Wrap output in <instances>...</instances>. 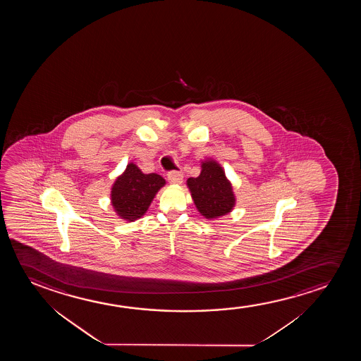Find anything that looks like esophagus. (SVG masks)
<instances>
[{
	"label": "esophagus",
	"mask_w": 361,
	"mask_h": 361,
	"mask_svg": "<svg viewBox=\"0 0 361 361\" xmlns=\"http://www.w3.org/2000/svg\"><path fill=\"white\" fill-rule=\"evenodd\" d=\"M183 175L181 171L173 170L168 173V180L170 183H183Z\"/></svg>",
	"instance_id": "obj_1"
}]
</instances>
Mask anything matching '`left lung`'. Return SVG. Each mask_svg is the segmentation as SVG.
<instances>
[{
    "label": "left lung",
    "instance_id": "1",
    "mask_svg": "<svg viewBox=\"0 0 361 361\" xmlns=\"http://www.w3.org/2000/svg\"><path fill=\"white\" fill-rule=\"evenodd\" d=\"M188 186L198 212L206 218H217L232 211L235 203L232 185L219 164L203 161L197 178H190Z\"/></svg>",
    "mask_w": 361,
    "mask_h": 361
}]
</instances>
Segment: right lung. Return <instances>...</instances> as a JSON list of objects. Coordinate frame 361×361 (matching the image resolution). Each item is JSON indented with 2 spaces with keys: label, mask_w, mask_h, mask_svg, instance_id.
Here are the masks:
<instances>
[{
  "label": "right lung",
  "mask_w": 361,
  "mask_h": 361,
  "mask_svg": "<svg viewBox=\"0 0 361 361\" xmlns=\"http://www.w3.org/2000/svg\"><path fill=\"white\" fill-rule=\"evenodd\" d=\"M165 185L158 173H143L130 163L114 183L111 198L114 211L126 221H135L147 212L155 193Z\"/></svg>",
  "instance_id": "right-lung-1"
}]
</instances>
